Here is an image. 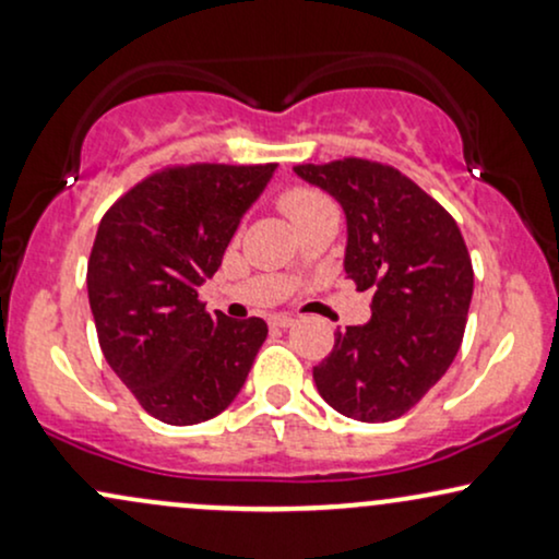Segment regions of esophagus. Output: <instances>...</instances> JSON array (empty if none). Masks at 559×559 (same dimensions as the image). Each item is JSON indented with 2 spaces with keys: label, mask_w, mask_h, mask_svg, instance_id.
<instances>
[{
  "label": "esophagus",
  "mask_w": 559,
  "mask_h": 559,
  "mask_svg": "<svg viewBox=\"0 0 559 559\" xmlns=\"http://www.w3.org/2000/svg\"><path fill=\"white\" fill-rule=\"evenodd\" d=\"M297 320H294L292 316H273L271 318V325L273 329H288V325H294Z\"/></svg>",
  "instance_id": "34e87169"
}]
</instances>
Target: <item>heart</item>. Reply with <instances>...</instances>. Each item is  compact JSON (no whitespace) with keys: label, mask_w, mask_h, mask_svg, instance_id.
<instances>
[{"label":"heart","mask_w":559,"mask_h":559,"mask_svg":"<svg viewBox=\"0 0 559 559\" xmlns=\"http://www.w3.org/2000/svg\"><path fill=\"white\" fill-rule=\"evenodd\" d=\"M281 210L288 215V221L297 226V230H301L310 223L325 221V217H333L338 221V207L336 202L325 194V191L316 189V186H288V189L281 191L278 197Z\"/></svg>","instance_id":"obj_1"}]
</instances>
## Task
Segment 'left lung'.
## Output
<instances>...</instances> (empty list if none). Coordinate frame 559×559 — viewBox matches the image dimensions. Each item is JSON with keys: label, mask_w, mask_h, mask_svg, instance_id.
Returning a JSON list of instances; mask_svg holds the SVG:
<instances>
[{"label": "left lung", "mask_w": 559, "mask_h": 559, "mask_svg": "<svg viewBox=\"0 0 559 559\" xmlns=\"http://www.w3.org/2000/svg\"><path fill=\"white\" fill-rule=\"evenodd\" d=\"M346 213V278L373 288V318L336 331L331 355L312 368L336 413L386 423L436 386L463 344L473 262L457 221L413 178L386 163L344 157L297 165Z\"/></svg>", "instance_id": "8db88e82"}]
</instances>
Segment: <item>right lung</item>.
I'll use <instances>...</instances> for the list:
<instances>
[{
  "instance_id": "obj_1",
  "label": "right lung",
  "mask_w": 559,
  "mask_h": 559,
  "mask_svg": "<svg viewBox=\"0 0 559 559\" xmlns=\"http://www.w3.org/2000/svg\"><path fill=\"white\" fill-rule=\"evenodd\" d=\"M275 163L168 165L107 210L88 254L96 336L152 418L194 426L236 400L267 336L262 318H210L197 288L215 275Z\"/></svg>"
}]
</instances>
